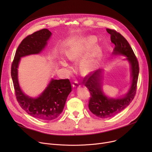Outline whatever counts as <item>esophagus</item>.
<instances>
[{"label":"esophagus","instance_id":"1","mask_svg":"<svg viewBox=\"0 0 152 152\" xmlns=\"http://www.w3.org/2000/svg\"><path fill=\"white\" fill-rule=\"evenodd\" d=\"M73 87H74L75 89H77L79 87H81V84H80V83H79V81H75L73 83Z\"/></svg>","mask_w":152,"mask_h":152}]
</instances>
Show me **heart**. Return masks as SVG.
Returning a JSON list of instances; mask_svg holds the SVG:
<instances>
[{"label": "heart", "instance_id": "heart-1", "mask_svg": "<svg viewBox=\"0 0 152 152\" xmlns=\"http://www.w3.org/2000/svg\"><path fill=\"white\" fill-rule=\"evenodd\" d=\"M95 43V39L90 37L82 41L76 42L72 45L66 52V55L69 60L78 58L88 51ZM102 55V50L99 46H95L89 53L87 54L81 61V67L85 71H89L96 65ZM63 66L68 68V63L63 61L61 62Z\"/></svg>", "mask_w": 152, "mask_h": 152}]
</instances>
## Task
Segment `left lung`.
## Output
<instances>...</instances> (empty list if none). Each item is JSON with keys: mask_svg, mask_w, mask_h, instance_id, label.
I'll list each match as a JSON object with an SVG mask.
<instances>
[{"mask_svg": "<svg viewBox=\"0 0 152 152\" xmlns=\"http://www.w3.org/2000/svg\"><path fill=\"white\" fill-rule=\"evenodd\" d=\"M107 31L110 34L111 42L115 45L112 54L125 56L127 57L125 60L130 63L132 81L130 88L124 96L114 99L107 97L103 91V69H97L84 77L83 83L91 95L89 108L93 114L100 118L113 116L130 104L136 92L139 73L137 59L127 40L115 30L107 29Z\"/></svg>", "mask_w": 152, "mask_h": 152, "instance_id": "left-lung-1", "label": "left lung"}]
</instances>
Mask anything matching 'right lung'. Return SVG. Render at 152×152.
Returning <instances> with one entry per match:
<instances>
[{"instance_id":"1","label":"right lung","mask_w":152,"mask_h":152,"mask_svg":"<svg viewBox=\"0 0 152 152\" xmlns=\"http://www.w3.org/2000/svg\"><path fill=\"white\" fill-rule=\"evenodd\" d=\"M52 35L47 29H42L24 39L16 51L11 68V76L16 98L20 107L36 118L51 121L62 113L67 97L71 92L68 79H52L44 91L37 97H31L20 88L18 77V68L21 58L41 53Z\"/></svg>"}]
</instances>
